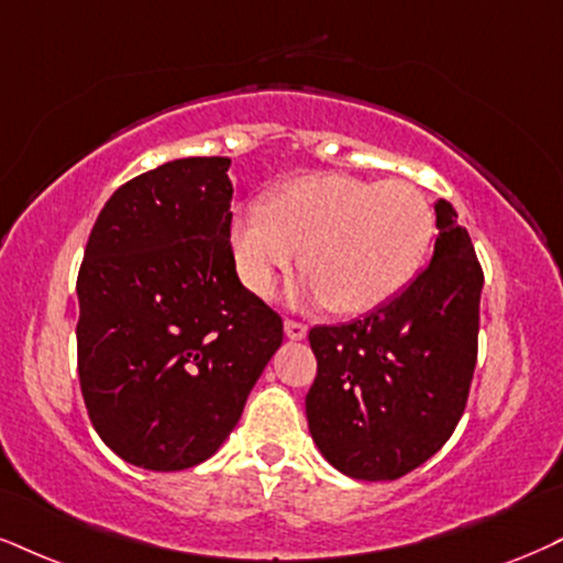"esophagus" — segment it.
<instances>
[{
    "label": "esophagus",
    "instance_id": "obj_1",
    "mask_svg": "<svg viewBox=\"0 0 563 563\" xmlns=\"http://www.w3.org/2000/svg\"><path fill=\"white\" fill-rule=\"evenodd\" d=\"M284 331H287L289 339H305V336H308V325L295 321V318H287V321H284Z\"/></svg>",
    "mask_w": 563,
    "mask_h": 563
}]
</instances>
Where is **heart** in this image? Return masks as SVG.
<instances>
[{
  "mask_svg": "<svg viewBox=\"0 0 563 563\" xmlns=\"http://www.w3.org/2000/svg\"><path fill=\"white\" fill-rule=\"evenodd\" d=\"M435 232L428 198L401 179L305 175L234 213L232 253L250 292L266 297L302 250L308 289L334 313H371L415 279Z\"/></svg>",
  "mask_w": 563,
  "mask_h": 563,
  "instance_id": "obj_1",
  "label": "heart"
}]
</instances>
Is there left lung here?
Returning a JSON list of instances; mask_svg holds the SVG:
<instances>
[{
	"label": "left lung",
	"instance_id": "left-lung-1",
	"mask_svg": "<svg viewBox=\"0 0 563 563\" xmlns=\"http://www.w3.org/2000/svg\"><path fill=\"white\" fill-rule=\"evenodd\" d=\"M433 261L371 316L310 329V435L339 473L397 481L454 433L477 363L483 268L467 229L435 203Z\"/></svg>",
	"mask_w": 563,
	"mask_h": 563
}]
</instances>
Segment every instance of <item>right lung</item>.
Masks as SVG:
<instances>
[{"instance_id": "obj_1", "label": "right lung", "mask_w": 563, "mask_h": 563, "mask_svg": "<svg viewBox=\"0 0 563 563\" xmlns=\"http://www.w3.org/2000/svg\"><path fill=\"white\" fill-rule=\"evenodd\" d=\"M227 156L177 158L101 208L78 274V376L101 441L154 473L196 467L238 426L284 339L242 287Z\"/></svg>"}]
</instances>
